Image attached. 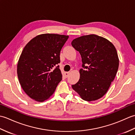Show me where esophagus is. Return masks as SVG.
Wrapping results in <instances>:
<instances>
[{"mask_svg":"<svg viewBox=\"0 0 135 135\" xmlns=\"http://www.w3.org/2000/svg\"><path fill=\"white\" fill-rule=\"evenodd\" d=\"M69 74H70L69 72H65L64 73V76H65V78H67V77L69 76Z\"/></svg>","mask_w":135,"mask_h":135,"instance_id":"34e87169","label":"esophagus"}]
</instances>
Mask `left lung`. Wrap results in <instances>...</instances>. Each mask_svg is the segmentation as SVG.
I'll return each mask as SVG.
<instances>
[{"instance_id":"obj_1","label":"left lung","mask_w":135,"mask_h":135,"mask_svg":"<svg viewBox=\"0 0 135 135\" xmlns=\"http://www.w3.org/2000/svg\"><path fill=\"white\" fill-rule=\"evenodd\" d=\"M71 45L81 54L84 68L79 70V79L72 85L73 89L85 101L102 98L118 69L119 58L115 46L108 39L95 34L78 37Z\"/></svg>"}]
</instances>
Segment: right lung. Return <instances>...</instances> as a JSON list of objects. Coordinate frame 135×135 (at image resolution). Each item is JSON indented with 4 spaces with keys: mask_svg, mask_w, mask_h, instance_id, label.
<instances>
[{
    "mask_svg": "<svg viewBox=\"0 0 135 135\" xmlns=\"http://www.w3.org/2000/svg\"><path fill=\"white\" fill-rule=\"evenodd\" d=\"M68 36L44 33L25 45L17 63V75L22 89L36 102L48 99L62 79L60 54Z\"/></svg>",
    "mask_w": 135,
    "mask_h": 135,
    "instance_id": "right-lung-1",
    "label": "right lung"
}]
</instances>
